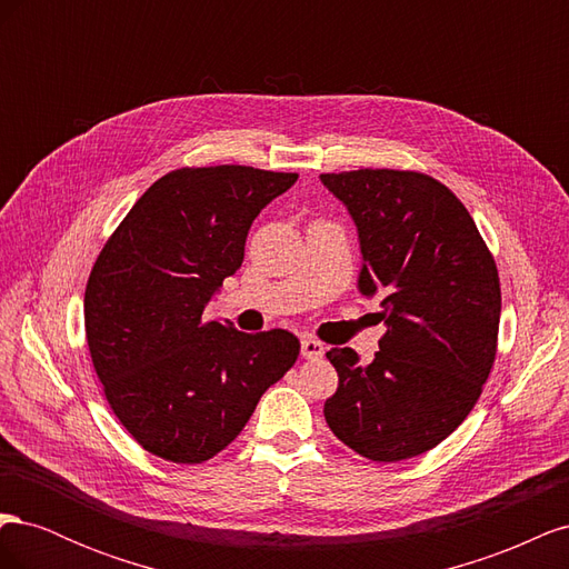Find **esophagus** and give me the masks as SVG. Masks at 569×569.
Wrapping results in <instances>:
<instances>
[{
    "mask_svg": "<svg viewBox=\"0 0 569 569\" xmlns=\"http://www.w3.org/2000/svg\"><path fill=\"white\" fill-rule=\"evenodd\" d=\"M301 356L308 360H318L325 356V343L313 339V337H303L301 339Z\"/></svg>",
    "mask_w": 569,
    "mask_h": 569,
    "instance_id": "esophagus-1",
    "label": "esophagus"
}]
</instances>
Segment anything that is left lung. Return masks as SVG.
I'll use <instances>...</instances> for the list:
<instances>
[{
  "label": "left lung",
  "instance_id": "obj_1",
  "mask_svg": "<svg viewBox=\"0 0 569 569\" xmlns=\"http://www.w3.org/2000/svg\"><path fill=\"white\" fill-rule=\"evenodd\" d=\"M320 182L356 222L360 295L382 299L372 363L327 351L339 387L325 401L335 437L396 462L435 449L475 408L496 358L501 284L472 216L439 180L360 168Z\"/></svg>",
  "mask_w": 569,
  "mask_h": 569
}]
</instances>
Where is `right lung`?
Masks as SVG:
<instances>
[{"label": "right lung", "instance_id": "1", "mask_svg": "<svg viewBox=\"0 0 569 569\" xmlns=\"http://www.w3.org/2000/svg\"><path fill=\"white\" fill-rule=\"evenodd\" d=\"M251 166L180 168L137 199L84 289V335L107 401L144 451L203 462L297 363L287 330L203 320L244 261L251 222L297 182Z\"/></svg>", "mask_w": 569, "mask_h": 569}]
</instances>
